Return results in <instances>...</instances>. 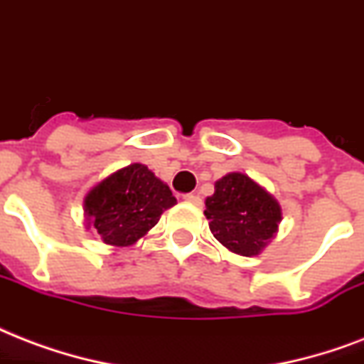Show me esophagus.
I'll list each match as a JSON object with an SVG mask.
<instances>
[{
  "mask_svg": "<svg viewBox=\"0 0 364 364\" xmlns=\"http://www.w3.org/2000/svg\"><path fill=\"white\" fill-rule=\"evenodd\" d=\"M184 201L191 203V205H201V197L196 196V193H186Z\"/></svg>",
  "mask_w": 364,
  "mask_h": 364,
  "instance_id": "34e87169",
  "label": "esophagus"
}]
</instances>
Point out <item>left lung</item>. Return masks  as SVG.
Wrapping results in <instances>:
<instances>
[{
    "label": "left lung",
    "mask_w": 364,
    "mask_h": 364,
    "mask_svg": "<svg viewBox=\"0 0 364 364\" xmlns=\"http://www.w3.org/2000/svg\"><path fill=\"white\" fill-rule=\"evenodd\" d=\"M205 205L214 237L241 256L260 255L281 222V207L273 196L241 173L216 180L214 193Z\"/></svg>",
    "instance_id": "left-lung-1"
}]
</instances>
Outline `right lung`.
Masks as SVG:
<instances>
[{
  "label": "right lung",
  "mask_w": 364,
  "mask_h": 364,
  "mask_svg": "<svg viewBox=\"0 0 364 364\" xmlns=\"http://www.w3.org/2000/svg\"><path fill=\"white\" fill-rule=\"evenodd\" d=\"M176 205L173 191L142 163H132L104 178L85 197L87 224L106 245L129 247Z\"/></svg>",
  "instance_id": "1"
}]
</instances>
